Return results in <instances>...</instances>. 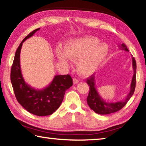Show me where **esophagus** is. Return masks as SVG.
I'll use <instances>...</instances> for the list:
<instances>
[{"mask_svg": "<svg viewBox=\"0 0 146 146\" xmlns=\"http://www.w3.org/2000/svg\"><path fill=\"white\" fill-rule=\"evenodd\" d=\"M73 84H78V80L77 78H74L73 79Z\"/></svg>", "mask_w": 146, "mask_h": 146, "instance_id": "esophagus-1", "label": "esophagus"}]
</instances>
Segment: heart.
<instances>
[{
    "mask_svg": "<svg viewBox=\"0 0 146 146\" xmlns=\"http://www.w3.org/2000/svg\"><path fill=\"white\" fill-rule=\"evenodd\" d=\"M98 38L91 36L75 38L66 41L64 51L56 49L58 60L69 66V60L76 62V71L82 76H89L95 73L106 60L109 48L105 44L99 43Z\"/></svg>",
    "mask_w": 146,
    "mask_h": 146,
    "instance_id": "1",
    "label": "heart"
}]
</instances>
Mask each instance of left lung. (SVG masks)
Returning <instances> with one entry per match:
<instances>
[{
	"mask_svg": "<svg viewBox=\"0 0 146 146\" xmlns=\"http://www.w3.org/2000/svg\"><path fill=\"white\" fill-rule=\"evenodd\" d=\"M121 50L129 51L127 46L124 44L118 45ZM133 69L134 71L132 78L131 83L130 86V90L124 99L120 101H117L115 102H109L106 101L101 97V96L98 93L95 84V76L91 75L90 78L87 79L86 82L90 86V91L87 97V102L88 106L91 110H93L96 113L100 115H108L110 113H115L120 110L123 107H124L127 102L129 101L130 98L134 93L136 85V69H137V64L134 57H132Z\"/></svg>",
	"mask_w": 146,
	"mask_h": 146,
	"instance_id": "obj_1",
	"label": "left lung"
}]
</instances>
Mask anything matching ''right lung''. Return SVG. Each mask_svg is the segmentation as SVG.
<instances>
[{"instance_id": "right-lung-1", "label": "right lung", "mask_w": 146, "mask_h": 146, "mask_svg": "<svg viewBox=\"0 0 146 146\" xmlns=\"http://www.w3.org/2000/svg\"><path fill=\"white\" fill-rule=\"evenodd\" d=\"M40 28L35 29L23 39L17 48L11 70V82L17 101L28 112L36 116L50 115L60 107L66 91L73 85L70 75H55L52 82L42 90L28 84L22 75L20 53L23 42Z\"/></svg>"}]
</instances>
